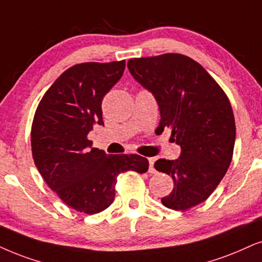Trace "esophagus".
<instances>
[{
  "instance_id": "1",
  "label": "esophagus",
  "mask_w": 262,
  "mask_h": 262,
  "mask_svg": "<svg viewBox=\"0 0 262 262\" xmlns=\"http://www.w3.org/2000/svg\"><path fill=\"white\" fill-rule=\"evenodd\" d=\"M155 162H156V158L155 157L148 158V163H150V173H156V169H155V167H154Z\"/></svg>"
}]
</instances>
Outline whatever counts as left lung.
I'll return each mask as SVG.
<instances>
[{"label": "left lung", "mask_w": 262, "mask_h": 262, "mask_svg": "<svg viewBox=\"0 0 262 262\" xmlns=\"http://www.w3.org/2000/svg\"><path fill=\"white\" fill-rule=\"evenodd\" d=\"M128 69L157 101L160 128L170 127L171 139L181 147L178 160L155 163L174 180L162 203L174 210L202 203L232 161L236 124L230 100L203 66L183 54L130 59Z\"/></svg>", "instance_id": "left-lung-1"}]
</instances>
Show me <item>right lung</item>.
<instances>
[{
  "instance_id": "right-lung-1",
  "label": "right lung",
  "mask_w": 262,
  "mask_h": 262,
  "mask_svg": "<svg viewBox=\"0 0 262 262\" xmlns=\"http://www.w3.org/2000/svg\"><path fill=\"white\" fill-rule=\"evenodd\" d=\"M125 61L83 62L59 76L43 95L31 128L32 157L46 184L72 209L97 214L115 200L121 173H146L139 155H106L88 133L104 125L101 101L120 81Z\"/></svg>"
}]
</instances>
